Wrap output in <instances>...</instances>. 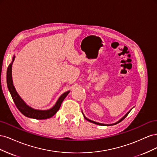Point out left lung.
I'll use <instances>...</instances> for the list:
<instances>
[{
	"instance_id": "8db88e82",
	"label": "left lung",
	"mask_w": 157,
	"mask_h": 157,
	"mask_svg": "<svg viewBox=\"0 0 157 157\" xmlns=\"http://www.w3.org/2000/svg\"><path fill=\"white\" fill-rule=\"evenodd\" d=\"M130 113V111L129 112H128L127 114H126V115L124 117H123L122 118H121V119L119 121H118V122H117V123H115V124H111V125H114V124H117V123H119L120 122H121L122 120H124V118L128 116V113ZM84 118H86V119L88 121H89V122H92V123H94V124H98V125H103V126H105V125H107V126H109V124H101V123H98V122H94V121H91V120H89V119H88V118H86V117H84Z\"/></svg>"
}]
</instances>
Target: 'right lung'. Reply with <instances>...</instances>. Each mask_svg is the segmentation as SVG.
Wrapping results in <instances>:
<instances>
[{
  "instance_id": "obj_1",
  "label": "right lung",
  "mask_w": 157,
  "mask_h": 157,
  "mask_svg": "<svg viewBox=\"0 0 157 157\" xmlns=\"http://www.w3.org/2000/svg\"><path fill=\"white\" fill-rule=\"evenodd\" d=\"M15 59V57H13L12 59V62L8 65V67L7 69V74H6V81H7V86L9 91L10 92L12 98L13 99V101H14L16 106L18 109L23 115H25L27 117H29L32 118H35V119H46V118H49L52 117H53L56 112L59 110L60 106L62 103L64 99L67 96L69 92H67L64 93L61 96L59 99L56 103V105L50 109L46 111H40V110H36V109H33L31 107L27 105L23 101L21 98L19 96L17 92L16 91V89L13 86V82H12V67L13 61Z\"/></svg>"
}]
</instances>
